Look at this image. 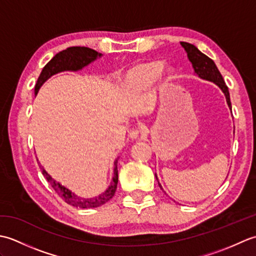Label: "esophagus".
Masks as SVG:
<instances>
[{
    "instance_id": "34e87169",
    "label": "esophagus",
    "mask_w": 256,
    "mask_h": 256,
    "mask_svg": "<svg viewBox=\"0 0 256 256\" xmlns=\"http://www.w3.org/2000/svg\"><path fill=\"white\" fill-rule=\"evenodd\" d=\"M140 133H142V130L140 128H132L128 131V136L132 140H136L140 135Z\"/></svg>"
}]
</instances>
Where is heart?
Segmentation results:
<instances>
[{"mask_svg": "<svg viewBox=\"0 0 256 256\" xmlns=\"http://www.w3.org/2000/svg\"><path fill=\"white\" fill-rule=\"evenodd\" d=\"M162 68V62L148 60L134 66L126 72L125 82L135 91L148 90Z\"/></svg>", "mask_w": 256, "mask_h": 256, "instance_id": "heart-1", "label": "heart"}]
</instances>
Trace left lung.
Wrapping results in <instances>:
<instances>
[{"label":"left lung","instance_id":"1","mask_svg":"<svg viewBox=\"0 0 256 256\" xmlns=\"http://www.w3.org/2000/svg\"><path fill=\"white\" fill-rule=\"evenodd\" d=\"M180 45L184 47V50H186L189 62H192L194 72L198 74V77H200L201 79L212 81V82L218 86L219 88L222 90V92L224 94L228 106H229V108H231L229 89H228L224 80V78H222V74H220L219 69L216 68L214 62L212 60L211 58H209L208 56H206L204 54L201 52L197 47L192 45V44H189V42H180ZM155 176H156V174H155ZM156 179H157V176H156ZM160 187L162 188L160 184Z\"/></svg>","mask_w":256,"mask_h":256}]
</instances>
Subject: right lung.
<instances>
[{
	"label": "right lung",
	"mask_w": 256,
	"mask_h": 256,
	"mask_svg": "<svg viewBox=\"0 0 256 256\" xmlns=\"http://www.w3.org/2000/svg\"><path fill=\"white\" fill-rule=\"evenodd\" d=\"M102 54L98 52L91 48L88 47H69L67 50H64L60 52H58L57 55L52 57V60L48 62L46 66L42 68L40 77L37 79V82L35 84V94H37L38 90L42 86V84L45 81L50 78L52 76L56 74L58 72H66V70H70V72H77V70L82 69L84 67L88 66L90 62H92L98 57H101ZM40 167L42 175L46 178V180L50 184V186L54 188V190L57 192V194L60 197L64 202H67L70 206H74L76 208L81 209H89V208H96L104 204L110 200L114 194H116V186H118V160L114 162V176L112 179V182L108 188L104 192L101 194L100 196L94 198H81L78 197L77 194L70 192L68 188H66L62 184L54 180L52 176L48 175V172L44 170V167Z\"/></svg>",
	"instance_id": "add662e5"
}]
</instances>
